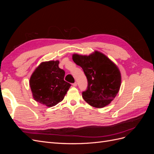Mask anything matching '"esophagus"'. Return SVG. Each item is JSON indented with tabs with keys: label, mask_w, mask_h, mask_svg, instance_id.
<instances>
[{
	"label": "esophagus",
	"mask_w": 154,
	"mask_h": 154,
	"mask_svg": "<svg viewBox=\"0 0 154 154\" xmlns=\"http://www.w3.org/2000/svg\"><path fill=\"white\" fill-rule=\"evenodd\" d=\"M72 86L76 87V86H77V83H76V82H74V83H72Z\"/></svg>",
	"instance_id": "esophagus-1"
}]
</instances>
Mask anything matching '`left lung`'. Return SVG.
<instances>
[{"mask_svg": "<svg viewBox=\"0 0 154 154\" xmlns=\"http://www.w3.org/2000/svg\"><path fill=\"white\" fill-rule=\"evenodd\" d=\"M72 60L83 69L87 78V89L83 92V98L96 108L109 105L118 94L122 83L118 67L97 51L88 56L74 53Z\"/></svg>", "mask_w": 154, "mask_h": 154, "instance_id": "left-lung-1", "label": "left lung"}]
</instances>
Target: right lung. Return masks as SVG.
Instances as JSON below:
<instances>
[{
  "mask_svg": "<svg viewBox=\"0 0 154 154\" xmlns=\"http://www.w3.org/2000/svg\"><path fill=\"white\" fill-rule=\"evenodd\" d=\"M58 60L40 63L31 74L29 86L34 100L51 107L61 102L71 85L64 81L65 71Z\"/></svg>",
  "mask_w": 154,
  "mask_h": 154,
  "instance_id": "add662e5",
  "label": "right lung"
}]
</instances>
